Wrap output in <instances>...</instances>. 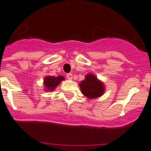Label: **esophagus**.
Returning <instances> with one entry per match:
<instances>
[{"label":"esophagus","mask_w":151,"mask_h":151,"mask_svg":"<svg viewBox=\"0 0 151 151\" xmlns=\"http://www.w3.org/2000/svg\"><path fill=\"white\" fill-rule=\"evenodd\" d=\"M67 78H68V80H72L73 79V75H72L71 73H68V74H67Z\"/></svg>","instance_id":"34e87169"}]
</instances>
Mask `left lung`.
I'll use <instances>...</instances> for the list:
<instances>
[{"mask_svg":"<svg viewBox=\"0 0 151 151\" xmlns=\"http://www.w3.org/2000/svg\"><path fill=\"white\" fill-rule=\"evenodd\" d=\"M80 88L86 97L88 99H95L101 97L104 93L105 85L93 73H87L85 79L79 83Z\"/></svg>","mask_w":151,"mask_h":151,"instance_id":"8db88e82","label":"left lung"}]
</instances>
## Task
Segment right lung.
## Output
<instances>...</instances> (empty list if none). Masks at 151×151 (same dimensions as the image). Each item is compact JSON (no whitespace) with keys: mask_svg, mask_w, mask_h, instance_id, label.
<instances>
[{"mask_svg":"<svg viewBox=\"0 0 151 151\" xmlns=\"http://www.w3.org/2000/svg\"><path fill=\"white\" fill-rule=\"evenodd\" d=\"M65 78L63 76H58V77H54V76H46L44 80V91H48V92H51L54 91V89L58 87L60 83V82L64 81Z\"/></svg>","mask_w":151,"mask_h":151,"instance_id":"1","label":"right lung"}]
</instances>
